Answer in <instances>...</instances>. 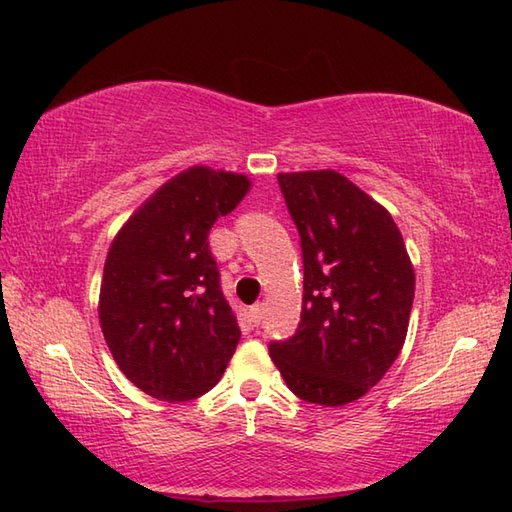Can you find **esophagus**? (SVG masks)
Wrapping results in <instances>:
<instances>
[{"instance_id": "obj_1", "label": "esophagus", "mask_w": 512, "mask_h": 512, "mask_svg": "<svg viewBox=\"0 0 512 512\" xmlns=\"http://www.w3.org/2000/svg\"><path fill=\"white\" fill-rule=\"evenodd\" d=\"M248 314H250V321H253L255 325H259V323H262V314H264V303H255V306H250Z\"/></svg>"}]
</instances>
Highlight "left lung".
I'll use <instances>...</instances> for the list:
<instances>
[{"mask_svg":"<svg viewBox=\"0 0 512 512\" xmlns=\"http://www.w3.org/2000/svg\"><path fill=\"white\" fill-rule=\"evenodd\" d=\"M301 237L303 308L295 336L268 345L301 400L339 407L365 396L402 350L416 277L383 206L336 171L279 173Z\"/></svg>","mask_w":512,"mask_h":512,"instance_id":"obj_1","label":"left lung"}]
</instances>
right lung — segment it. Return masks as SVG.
I'll return each instance as SVG.
<instances>
[{"instance_id": "right-lung-1", "label": "right lung", "mask_w": 512, "mask_h": 512, "mask_svg": "<svg viewBox=\"0 0 512 512\" xmlns=\"http://www.w3.org/2000/svg\"><path fill=\"white\" fill-rule=\"evenodd\" d=\"M248 187L246 176L191 167L162 184L110 246L99 301L103 336L121 372L149 396L198 398L231 361L242 332L209 233Z\"/></svg>"}]
</instances>
